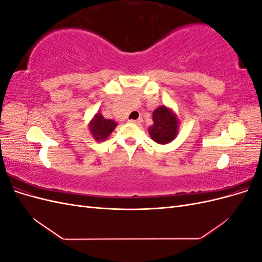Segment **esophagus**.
Instances as JSON below:
<instances>
[{
	"label": "esophagus",
	"instance_id": "esophagus-1",
	"mask_svg": "<svg viewBox=\"0 0 262 262\" xmlns=\"http://www.w3.org/2000/svg\"><path fill=\"white\" fill-rule=\"evenodd\" d=\"M128 121H129V122H131V123H141L142 119H137V120H132V119H129Z\"/></svg>",
	"mask_w": 262,
	"mask_h": 262
}]
</instances>
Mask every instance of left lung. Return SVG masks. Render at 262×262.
Listing matches in <instances>:
<instances>
[{"label":"left lung","instance_id":"obj_1","mask_svg":"<svg viewBox=\"0 0 262 262\" xmlns=\"http://www.w3.org/2000/svg\"><path fill=\"white\" fill-rule=\"evenodd\" d=\"M154 124L148 128L149 136L153 141L160 144H167L177 136L178 119L170 110L161 106L153 113Z\"/></svg>","mask_w":262,"mask_h":262}]
</instances>
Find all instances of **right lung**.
Listing matches in <instances>:
<instances>
[{
  "label": "right lung",
  "mask_w": 262,
  "mask_h": 262,
  "mask_svg": "<svg viewBox=\"0 0 262 262\" xmlns=\"http://www.w3.org/2000/svg\"><path fill=\"white\" fill-rule=\"evenodd\" d=\"M117 126V123L110 119L102 117L101 114H97L92 120L90 129L92 136L97 141L106 140Z\"/></svg>",
  "instance_id": "1"
}]
</instances>
